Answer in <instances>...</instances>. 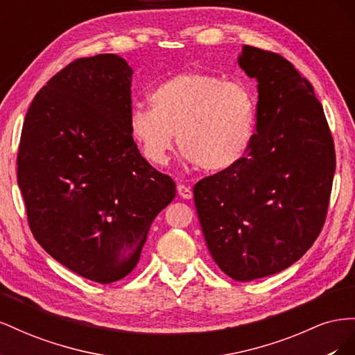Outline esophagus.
Returning <instances> with one entry per match:
<instances>
[{"instance_id": "obj_1", "label": "esophagus", "mask_w": 355, "mask_h": 355, "mask_svg": "<svg viewBox=\"0 0 355 355\" xmlns=\"http://www.w3.org/2000/svg\"><path fill=\"white\" fill-rule=\"evenodd\" d=\"M178 192H179V196L182 198H185V200L192 198V189H191V187H187L184 184H180V185H178Z\"/></svg>"}]
</instances>
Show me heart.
<instances>
[{
  "mask_svg": "<svg viewBox=\"0 0 355 355\" xmlns=\"http://www.w3.org/2000/svg\"><path fill=\"white\" fill-rule=\"evenodd\" d=\"M149 103L133 106L128 128L151 164L166 163L175 133L184 157L206 171L231 168L249 149L254 98L243 81L184 72L155 85Z\"/></svg>",
  "mask_w": 355,
  "mask_h": 355,
  "instance_id": "heart-1",
  "label": "heart"
}]
</instances>
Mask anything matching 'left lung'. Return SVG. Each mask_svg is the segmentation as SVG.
Listing matches in <instances>:
<instances>
[{
	"label": "left lung",
	"instance_id": "1",
	"mask_svg": "<svg viewBox=\"0 0 355 355\" xmlns=\"http://www.w3.org/2000/svg\"><path fill=\"white\" fill-rule=\"evenodd\" d=\"M257 80L256 135L237 164L197 182L194 202L213 261L237 282L288 268L327 216L335 144L313 85L277 53L244 46Z\"/></svg>",
	"mask_w": 355,
	"mask_h": 355
}]
</instances>
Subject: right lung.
Masks as SVG:
<instances>
[{
	"instance_id": "add662e5",
	"label": "right lung",
	"mask_w": 355,
	"mask_h": 355,
	"mask_svg": "<svg viewBox=\"0 0 355 355\" xmlns=\"http://www.w3.org/2000/svg\"><path fill=\"white\" fill-rule=\"evenodd\" d=\"M132 68L116 55L71 62L25 116L17 184L29 228L51 257L87 280L130 274L176 184L141 155L128 128Z\"/></svg>"
}]
</instances>
